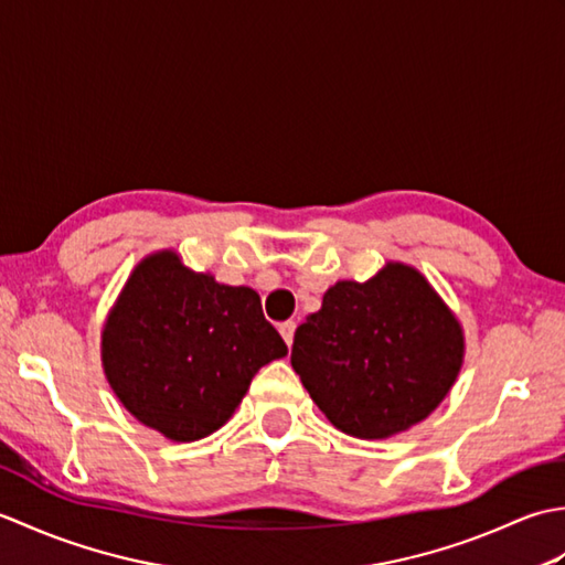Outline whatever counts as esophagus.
<instances>
[{"label":"esophagus","mask_w":565,"mask_h":565,"mask_svg":"<svg viewBox=\"0 0 565 565\" xmlns=\"http://www.w3.org/2000/svg\"><path fill=\"white\" fill-rule=\"evenodd\" d=\"M279 332H281V338H284V342L286 344H294V332H296V322L294 320H286V322H281L279 326Z\"/></svg>","instance_id":"34e87169"}]
</instances>
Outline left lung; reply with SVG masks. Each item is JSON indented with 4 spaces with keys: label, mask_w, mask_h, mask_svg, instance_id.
I'll list each match as a JSON object with an SVG mask.
<instances>
[{
    "label": "left lung",
    "mask_w": 565,
    "mask_h": 565,
    "mask_svg": "<svg viewBox=\"0 0 565 565\" xmlns=\"http://www.w3.org/2000/svg\"><path fill=\"white\" fill-rule=\"evenodd\" d=\"M463 328L423 274L386 262L338 281L294 334L291 366L340 431L388 439L447 398L463 364Z\"/></svg>",
    "instance_id": "left-lung-1"
}]
</instances>
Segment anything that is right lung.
Listing matches in <instances>:
<instances>
[{"label": "right lung", "instance_id": "add662e5", "mask_svg": "<svg viewBox=\"0 0 565 565\" xmlns=\"http://www.w3.org/2000/svg\"><path fill=\"white\" fill-rule=\"evenodd\" d=\"M286 354L255 289L189 269L174 249L136 264L102 330V366L116 398L172 441L221 429L252 376Z\"/></svg>", "mask_w": 565, "mask_h": 565}]
</instances>
